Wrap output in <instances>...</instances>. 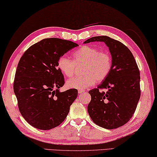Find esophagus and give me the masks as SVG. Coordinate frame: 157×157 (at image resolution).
<instances>
[{
	"instance_id": "obj_1",
	"label": "esophagus",
	"mask_w": 157,
	"mask_h": 157,
	"mask_svg": "<svg viewBox=\"0 0 157 157\" xmlns=\"http://www.w3.org/2000/svg\"><path fill=\"white\" fill-rule=\"evenodd\" d=\"M83 92H84V90H83V89H79L78 90L79 94H82V93H83Z\"/></svg>"
}]
</instances>
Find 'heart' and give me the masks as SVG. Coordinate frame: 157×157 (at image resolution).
<instances>
[{"instance_id":"obj_1","label":"heart","mask_w":157,"mask_h":157,"mask_svg":"<svg viewBox=\"0 0 157 157\" xmlns=\"http://www.w3.org/2000/svg\"><path fill=\"white\" fill-rule=\"evenodd\" d=\"M72 58L73 60L63 55L57 61V68L68 78L74 75L76 66L83 65L81 70L83 75L66 82V86L70 89H83L92 86L96 81H103L110 75L113 66L110 54L94 46L80 47L72 54Z\"/></svg>"}]
</instances>
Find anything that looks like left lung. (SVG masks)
I'll return each instance as SVG.
<instances>
[{"instance_id": "1", "label": "left lung", "mask_w": 157, "mask_h": 157, "mask_svg": "<svg viewBox=\"0 0 157 157\" xmlns=\"http://www.w3.org/2000/svg\"><path fill=\"white\" fill-rule=\"evenodd\" d=\"M104 42L113 60L110 75L97 88L89 91L91 100L87 110L99 126L114 129L124 125L136 111L140 97V71L131 52L121 42L108 36L91 38L84 43ZM106 88V92L101 91Z\"/></svg>"}]
</instances>
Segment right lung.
I'll return each mask as SVG.
<instances>
[{
    "label": "right lung",
    "instance_id": "add662e5",
    "mask_svg": "<svg viewBox=\"0 0 157 157\" xmlns=\"http://www.w3.org/2000/svg\"><path fill=\"white\" fill-rule=\"evenodd\" d=\"M78 44L60 38H45L24 52L17 65L13 84L19 110L27 122L40 130H49L63 122L78 90L60 92L65 83L57 68L60 56Z\"/></svg>",
    "mask_w": 157,
    "mask_h": 157
}]
</instances>
